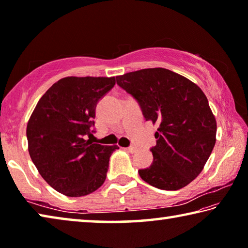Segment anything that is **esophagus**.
Listing matches in <instances>:
<instances>
[{"label": "esophagus", "mask_w": 248, "mask_h": 248, "mask_svg": "<svg viewBox=\"0 0 248 248\" xmlns=\"http://www.w3.org/2000/svg\"><path fill=\"white\" fill-rule=\"evenodd\" d=\"M124 150L129 153H134L137 151V148H134V146H129V148H124Z\"/></svg>", "instance_id": "esophagus-1"}]
</instances>
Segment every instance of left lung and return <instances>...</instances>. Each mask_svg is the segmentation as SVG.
<instances>
[{"label":"left lung","mask_w":248,"mask_h":248,"mask_svg":"<svg viewBox=\"0 0 248 248\" xmlns=\"http://www.w3.org/2000/svg\"><path fill=\"white\" fill-rule=\"evenodd\" d=\"M117 84L139 102L145 120L157 124L152 165L140 177L163 190L191 183L216 144L217 120L202 90L173 71L142 69L116 77Z\"/></svg>","instance_id":"1"}]
</instances>
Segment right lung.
I'll list each match as a JSON object with an SVG mask.
<instances>
[{
  "label": "right lung",
  "mask_w": 248,
  "mask_h": 248,
  "mask_svg": "<svg viewBox=\"0 0 248 248\" xmlns=\"http://www.w3.org/2000/svg\"><path fill=\"white\" fill-rule=\"evenodd\" d=\"M115 77H66L37 103L26 134L31 161L53 189L68 197L92 194L104 184L118 145L93 143L96 105Z\"/></svg>",
  "instance_id": "obj_1"
}]
</instances>
